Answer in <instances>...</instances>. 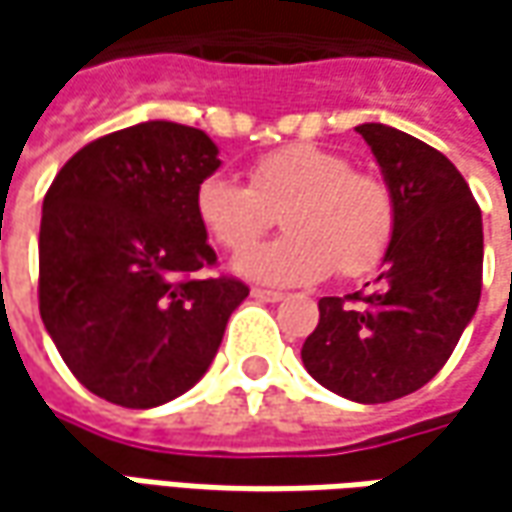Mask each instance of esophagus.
I'll use <instances>...</instances> for the list:
<instances>
[{"instance_id": "esophagus-1", "label": "esophagus", "mask_w": 512, "mask_h": 512, "mask_svg": "<svg viewBox=\"0 0 512 512\" xmlns=\"http://www.w3.org/2000/svg\"><path fill=\"white\" fill-rule=\"evenodd\" d=\"M250 293H253V299H259V302H282V299H285V293H279V290H265V287H253Z\"/></svg>"}]
</instances>
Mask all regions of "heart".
<instances>
[{
  "label": "heart",
  "mask_w": 512,
  "mask_h": 512,
  "mask_svg": "<svg viewBox=\"0 0 512 512\" xmlns=\"http://www.w3.org/2000/svg\"><path fill=\"white\" fill-rule=\"evenodd\" d=\"M196 219L219 247L245 250L233 267L265 285H310L339 270L356 279L382 265L396 239V199L376 173L353 170L336 150L296 142L265 153L250 185L207 176L193 193ZM283 213L288 236L255 244Z\"/></svg>",
  "instance_id": "b5f03b06"
}]
</instances>
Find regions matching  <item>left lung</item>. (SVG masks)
<instances>
[{
  "mask_svg": "<svg viewBox=\"0 0 512 512\" xmlns=\"http://www.w3.org/2000/svg\"><path fill=\"white\" fill-rule=\"evenodd\" d=\"M396 199V239L367 293L319 299L302 344L316 382L359 404L402 399L430 382L482 296V210L456 165L422 139L359 125Z\"/></svg>",
  "mask_w": 512,
  "mask_h": 512,
  "instance_id": "8db88e82",
  "label": "left lung"
}]
</instances>
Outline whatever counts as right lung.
Segmentation results:
<instances>
[{
  "label": "right lung",
  "instance_id": "obj_1",
  "mask_svg": "<svg viewBox=\"0 0 512 512\" xmlns=\"http://www.w3.org/2000/svg\"><path fill=\"white\" fill-rule=\"evenodd\" d=\"M205 130L142 122L73 153L42 202L39 313L70 373L99 399L148 410L213 362L250 293L216 265L193 193L219 168Z\"/></svg>",
  "mask_w": 512,
  "mask_h": 512
}]
</instances>
